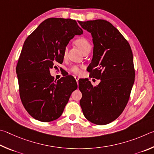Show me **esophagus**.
<instances>
[{
  "instance_id": "esophagus-1",
  "label": "esophagus",
  "mask_w": 154,
  "mask_h": 154,
  "mask_svg": "<svg viewBox=\"0 0 154 154\" xmlns=\"http://www.w3.org/2000/svg\"><path fill=\"white\" fill-rule=\"evenodd\" d=\"M74 78H75V80H76V82H77V83H79V77H77V76H75Z\"/></svg>"
}]
</instances>
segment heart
Here are the masks:
<instances>
[{
	"label": "heart",
	"mask_w": 154,
	"mask_h": 154,
	"mask_svg": "<svg viewBox=\"0 0 154 154\" xmlns=\"http://www.w3.org/2000/svg\"><path fill=\"white\" fill-rule=\"evenodd\" d=\"M74 42L75 45H76L77 47L82 51V52H84L85 51L87 50L88 48H91V47L90 42H88V40L87 39H86L85 38H79L75 40ZM66 51L65 50L63 53V56H66ZM82 67L81 66H75L72 67L71 71L75 74H80L82 72Z\"/></svg>",
	"instance_id": "heart-1"
}]
</instances>
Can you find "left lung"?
Here are the masks:
<instances>
[{
    "label": "left lung",
    "mask_w": 154,
    "mask_h": 154,
    "mask_svg": "<svg viewBox=\"0 0 154 154\" xmlns=\"http://www.w3.org/2000/svg\"><path fill=\"white\" fill-rule=\"evenodd\" d=\"M93 38V55L88 71L100 79L93 87L88 79L79 80L82 94L83 114L91 122L105 125L120 116L127 104L134 82L133 56L130 45L109 21H80Z\"/></svg>",
    "instance_id": "1"
}]
</instances>
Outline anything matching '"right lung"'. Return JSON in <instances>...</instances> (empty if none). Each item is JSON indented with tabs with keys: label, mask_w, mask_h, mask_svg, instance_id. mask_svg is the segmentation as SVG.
<instances>
[{
	"label": "right lung",
	"mask_w": 154,
	"mask_h": 154,
	"mask_svg": "<svg viewBox=\"0 0 154 154\" xmlns=\"http://www.w3.org/2000/svg\"><path fill=\"white\" fill-rule=\"evenodd\" d=\"M83 34L71 19L49 18L27 38L16 67L21 102L34 119L48 122L61 116L72 93L78 87L74 78L67 75L56 80L50 74L69 40Z\"/></svg>",
	"instance_id": "right-lung-1"
}]
</instances>
